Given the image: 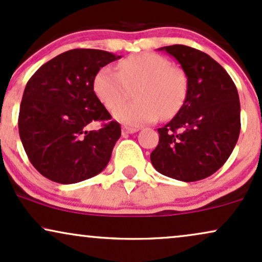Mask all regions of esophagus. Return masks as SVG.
<instances>
[{
  "instance_id": "34e87169",
  "label": "esophagus",
  "mask_w": 262,
  "mask_h": 262,
  "mask_svg": "<svg viewBox=\"0 0 262 262\" xmlns=\"http://www.w3.org/2000/svg\"><path fill=\"white\" fill-rule=\"evenodd\" d=\"M139 130L138 128H132V127H127V125H124V127L122 128V132L125 134H133V133H137V132Z\"/></svg>"
}]
</instances>
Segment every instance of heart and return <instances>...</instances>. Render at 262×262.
Listing matches in <instances>:
<instances>
[{
    "instance_id": "b5f03b06",
    "label": "heart",
    "mask_w": 262,
    "mask_h": 262,
    "mask_svg": "<svg viewBox=\"0 0 262 262\" xmlns=\"http://www.w3.org/2000/svg\"><path fill=\"white\" fill-rule=\"evenodd\" d=\"M135 90L137 100L125 105ZM94 90L101 102L115 117L129 125L171 118L184 103L188 94V77L177 66L156 53H139L118 63V73L103 67L94 78Z\"/></svg>"
}]
</instances>
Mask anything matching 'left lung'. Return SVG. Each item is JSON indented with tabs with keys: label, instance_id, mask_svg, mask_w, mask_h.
<instances>
[{
	"label": "left lung",
	"instance_id": "left-lung-1",
	"mask_svg": "<svg viewBox=\"0 0 262 262\" xmlns=\"http://www.w3.org/2000/svg\"><path fill=\"white\" fill-rule=\"evenodd\" d=\"M160 50L173 56L188 77L184 103L157 129L159 145L150 159L156 171L182 182H196L219 171L241 133V102L226 69L207 53L184 45Z\"/></svg>",
	"mask_w": 262,
	"mask_h": 262
}]
</instances>
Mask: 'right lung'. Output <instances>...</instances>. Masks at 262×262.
<instances>
[{
	"label": "right lung",
	"instance_id": "right-lung-1",
	"mask_svg": "<svg viewBox=\"0 0 262 262\" xmlns=\"http://www.w3.org/2000/svg\"><path fill=\"white\" fill-rule=\"evenodd\" d=\"M121 56L102 50L74 49L56 56L28 80L18 128L29 161L50 181L72 184L103 171L121 125L97 99L94 78ZM105 121L88 131L91 121Z\"/></svg>",
	"mask_w": 262,
	"mask_h": 262
}]
</instances>
